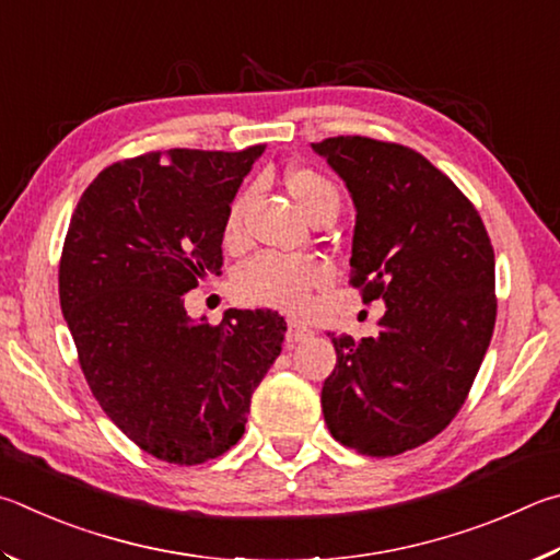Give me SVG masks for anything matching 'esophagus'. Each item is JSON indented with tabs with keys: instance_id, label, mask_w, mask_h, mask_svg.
Returning <instances> with one entry per match:
<instances>
[{
	"instance_id": "obj_1",
	"label": "esophagus",
	"mask_w": 560,
	"mask_h": 560,
	"mask_svg": "<svg viewBox=\"0 0 560 560\" xmlns=\"http://www.w3.org/2000/svg\"><path fill=\"white\" fill-rule=\"evenodd\" d=\"M312 335H315V331H312L310 327H305V325H298V322H290V325H288L285 341H288V345L292 347V345H300V341L310 339Z\"/></svg>"
}]
</instances>
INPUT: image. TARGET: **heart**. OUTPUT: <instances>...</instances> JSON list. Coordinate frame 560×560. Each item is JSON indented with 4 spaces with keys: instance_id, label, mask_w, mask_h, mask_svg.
<instances>
[{
    "instance_id": "b5f03b06",
    "label": "heart",
    "mask_w": 560,
    "mask_h": 560,
    "mask_svg": "<svg viewBox=\"0 0 560 560\" xmlns=\"http://www.w3.org/2000/svg\"><path fill=\"white\" fill-rule=\"evenodd\" d=\"M285 186L292 199L305 211L310 219L327 206L339 209V191L327 176L310 170V166H295L285 174ZM243 196H238L225 211L223 233L225 238H235L241 231ZM329 282V268L317 258H285V255H258L235 272L233 288L235 295L280 312H300L307 305L310 292Z\"/></svg>"
}]
</instances>
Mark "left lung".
Instances as JSON below:
<instances>
[{"label": "left lung", "instance_id": "8db88e82", "mask_svg": "<svg viewBox=\"0 0 560 560\" xmlns=\"http://www.w3.org/2000/svg\"><path fill=\"white\" fill-rule=\"evenodd\" d=\"M354 201L351 282L384 300L378 335L331 337L329 433L361 455L428 443L463 408L494 331V250L463 191L408 147L369 137L312 144Z\"/></svg>", "mask_w": 560, "mask_h": 560}]
</instances>
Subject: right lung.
<instances>
[{
	"label": "right lung",
	"instance_id": "add662e5",
	"mask_svg": "<svg viewBox=\"0 0 560 560\" xmlns=\"http://www.w3.org/2000/svg\"><path fill=\"white\" fill-rule=\"evenodd\" d=\"M265 144L166 150L117 162L78 201L58 295L97 404L174 465H201L245 433L250 396L282 351L272 310L191 319L184 292L221 275L225 211Z\"/></svg>",
	"mask_w": 560,
	"mask_h": 560
}]
</instances>
